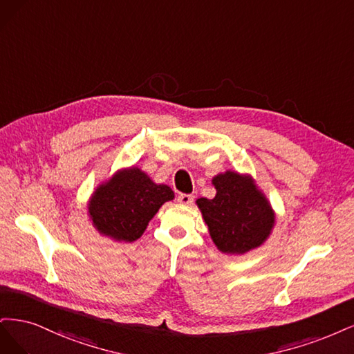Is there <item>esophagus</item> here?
<instances>
[{"mask_svg": "<svg viewBox=\"0 0 354 354\" xmlns=\"http://www.w3.org/2000/svg\"><path fill=\"white\" fill-rule=\"evenodd\" d=\"M194 201L192 194H179L178 196V203L180 204H191Z\"/></svg>", "mask_w": 354, "mask_h": 354, "instance_id": "1", "label": "esophagus"}]
</instances>
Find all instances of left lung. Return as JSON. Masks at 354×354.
<instances>
[{
  "instance_id": "left-lung-1",
  "label": "left lung",
  "mask_w": 354,
  "mask_h": 354,
  "mask_svg": "<svg viewBox=\"0 0 354 354\" xmlns=\"http://www.w3.org/2000/svg\"><path fill=\"white\" fill-rule=\"evenodd\" d=\"M214 198H198L210 236L222 253L243 254L269 236L275 216L253 180L235 172L213 179Z\"/></svg>"
}]
</instances>
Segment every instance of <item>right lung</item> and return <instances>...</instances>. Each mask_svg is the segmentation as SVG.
<instances>
[{
    "label": "right lung",
    "mask_w": 354,
    "mask_h": 354,
    "mask_svg": "<svg viewBox=\"0 0 354 354\" xmlns=\"http://www.w3.org/2000/svg\"><path fill=\"white\" fill-rule=\"evenodd\" d=\"M174 197L167 185H156L140 169L131 167L97 188L88 210L101 234L132 243L142 235L162 204Z\"/></svg>",
    "instance_id": "right-lung-1"
}]
</instances>
